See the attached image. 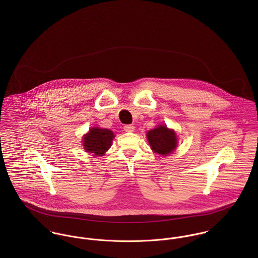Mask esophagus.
Masks as SVG:
<instances>
[{"instance_id":"esophagus-1","label":"esophagus","mask_w":258,"mask_h":258,"mask_svg":"<svg viewBox=\"0 0 258 258\" xmlns=\"http://www.w3.org/2000/svg\"><path fill=\"white\" fill-rule=\"evenodd\" d=\"M123 128H124V131H126V132H133L135 129V127L133 125H125Z\"/></svg>"}]
</instances>
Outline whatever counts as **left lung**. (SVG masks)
<instances>
[{"instance_id": "left-lung-1", "label": "left lung", "mask_w": 258, "mask_h": 258, "mask_svg": "<svg viewBox=\"0 0 258 258\" xmlns=\"http://www.w3.org/2000/svg\"><path fill=\"white\" fill-rule=\"evenodd\" d=\"M147 138L152 150L161 155H168L177 147L176 133L166 126H159L149 131Z\"/></svg>"}]
</instances>
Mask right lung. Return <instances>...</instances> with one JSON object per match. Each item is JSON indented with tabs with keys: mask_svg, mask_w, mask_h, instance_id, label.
Here are the masks:
<instances>
[{
	"mask_svg": "<svg viewBox=\"0 0 258 258\" xmlns=\"http://www.w3.org/2000/svg\"><path fill=\"white\" fill-rule=\"evenodd\" d=\"M114 138L113 132L108 129L92 128L83 138V146L89 153L101 156L111 146Z\"/></svg>",
	"mask_w": 258,
	"mask_h": 258,
	"instance_id": "obj_1",
	"label": "right lung"
}]
</instances>
